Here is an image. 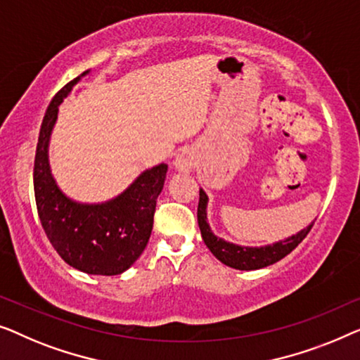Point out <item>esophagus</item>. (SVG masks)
I'll return each mask as SVG.
<instances>
[{
	"mask_svg": "<svg viewBox=\"0 0 360 360\" xmlns=\"http://www.w3.org/2000/svg\"><path fill=\"white\" fill-rule=\"evenodd\" d=\"M174 166L176 169L182 171V173H187V171H191L192 166H194V158H192L191 153H187V151H181V153L174 158Z\"/></svg>",
	"mask_w": 360,
	"mask_h": 360,
	"instance_id": "esophagus-1",
	"label": "esophagus"
}]
</instances>
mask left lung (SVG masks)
Listing matches in <instances>:
<instances>
[{"instance_id": "1", "label": "left lung", "mask_w": 360, "mask_h": 360, "mask_svg": "<svg viewBox=\"0 0 360 360\" xmlns=\"http://www.w3.org/2000/svg\"><path fill=\"white\" fill-rule=\"evenodd\" d=\"M207 204H209V197H207L204 189H200L199 207H197V221H199L202 240H204L207 248H209L212 255H214L217 259L224 262L225 266L240 271L261 269V267L271 266L274 264V262L281 261L282 257H285L288 252H292L298 245H300L303 238L308 235V231L311 230V226L316 220L315 219L307 229L285 238V240L271 243V245L264 246H241L235 245V243L225 241L224 238L217 236L215 233L210 230L209 221H207Z\"/></svg>"}]
</instances>
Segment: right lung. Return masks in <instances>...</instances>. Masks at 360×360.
<instances>
[{
	"mask_svg": "<svg viewBox=\"0 0 360 360\" xmlns=\"http://www.w3.org/2000/svg\"><path fill=\"white\" fill-rule=\"evenodd\" d=\"M88 73L86 70L65 84L44 115L34 161L35 204L45 235L67 264L86 274L117 276L127 271L148 245L168 165L145 169L124 192L99 204L77 202L60 189L50 169V136L58 105Z\"/></svg>",
	"mask_w": 360,
	"mask_h": 360,
	"instance_id": "right-lung-1",
	"label": "right lung"
}]
</instances>
